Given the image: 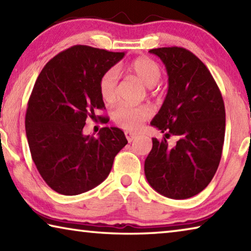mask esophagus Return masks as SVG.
Wrapping results in <instances>:
<instances>
[{
    "label": "esophagus",
    "instance_id": "34e87169",
    "mask_svg": "<svg viewBox=\"0 0 251 251\" xmlns=\"http://www.w3.org/2000/svg\"><path fill=\"white\" fill-rule=\"evenodd\" d=\"M125 136H126L127 141H128V142H133L134 139L136 138V135L133 134V133H130V131H125Z\"/></svg>",
    "mask_w": 251,
    "mask_h": 251
}]
</instances>
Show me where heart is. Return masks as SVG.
Returning a JSON list of instances; mask_svg holds the SVG:
<instances>
[{
  "label": "heart",
  "instance_id": "obj_1",
  "mask_svg": "<svg viewBox=\"0 0 251 251\" xmlns=\"http://www.w3.org/2000/svg\"><path fill=\"white\" fill-rule=\"evenodd\" d=\"M127 71L135 76L139 82L147 87H154L161 78V70L155 61L148 57H138L127 65ZM118 74L115 69L106 71L100 79V93L105 101H113L116 96ZM151 115L148 106L120 105L114 109L113 120L116 124L126 130H137Z\"/></svg>",
  "mask_w": 251,
  "mask_h": 251
}]
</instances>
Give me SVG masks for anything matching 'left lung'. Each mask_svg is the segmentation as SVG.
<instances>
[{
  "label": "left lung",
  "mask_w": 251,
  "mask_h": 251,
  "mask_svg": "<svg viewBox=\"0 0 251 251\" xmlns=\"http://www.w3.org/2000/svg\"><path fill=\"white\" fill-rule=\"evenodd\" d=\"M168 75L167 95L151 125L180 137L174 148L152 138L145 176L157 193L186 199L206 188L215 176L225 139L226 113L222 93L206 65L188 50L159 48Z\"/></svg>",
  "instance_id": "8db88e82"
}]
</instances>
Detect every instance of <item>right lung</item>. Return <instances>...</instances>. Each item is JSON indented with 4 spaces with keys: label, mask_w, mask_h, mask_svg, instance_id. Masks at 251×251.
<instances>
[{
    "label": "right lung",
    "mask_w": 251,
    "mask_h": 251,
    "mask_svg": "<svg viewBox=\"0 0 251 251\" xmlns=\"http://www.w3.org/2000/svg\"><path fill=\"white\" fill-rule=\"evenodd\" d=\"M124 55L75 45L50 59L36 79L25 116L27 143L40 175L58 194L99 186L127 144L117 127H103L97 138L83 134L87 118L105 108L100 77Z\"/></svg>",
    "instance_id": "1"
}]
</instances>
